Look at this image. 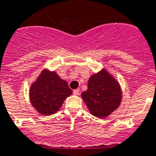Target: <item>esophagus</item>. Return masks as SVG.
<instances>
[{
  "instance_id": "34e87169",
  "label": "esophagus",
  "mask_w": 156,
  "mask_h": 156,
  "mask_svg": "<svg viewBox=\"0 0 156 156\" xmlns=\"http://www.w3.org/2000/svg\"><path fill=\"white\" fill-rule=\"evenodd\" d=\"M79 92H80V91H79V90H77V89H76V90H73V95H75V96H78V95H79Z\"/></svg>"
}]
</instances>
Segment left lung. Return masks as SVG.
I'll return each instance as SVG.
<instances>
[{
    "label": "left lung",
    "instance_id": "8db88e82",
    "mask_svg": "<svg viewBox=\"0 0 156 156\" xmlns=\"http://www.w3.org/2000/svg\"><path fill=\"white\" fill-rule=\"evenodd\" d=\"M81 96L91 115L103 119L120 105L122 91L116 79L102 69L90 77L87 90Z\"/></svg>",
    "mask_w": 156,
    "mask_h": 156
}]
</instances>
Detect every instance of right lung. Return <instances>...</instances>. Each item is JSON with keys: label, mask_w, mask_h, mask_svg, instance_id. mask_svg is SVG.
I'll return each mask as SVG.
<instances>
[{"label": "right lung", "mask_w": 156, "mask_h": 156, "mask_svg": "<svg viewBox=\"0 0 156 156\" xmlns=\"http://www.w3.org/2000/svg\"><path fill=\"white\" fill-rule=\"evenodd\" d=\"M72 92L66 81L45 69L31 85L29 97L32 105L41 115H51L59 110Z\"/></svg>", "instance_id": "add662e5"}]
</instances>
